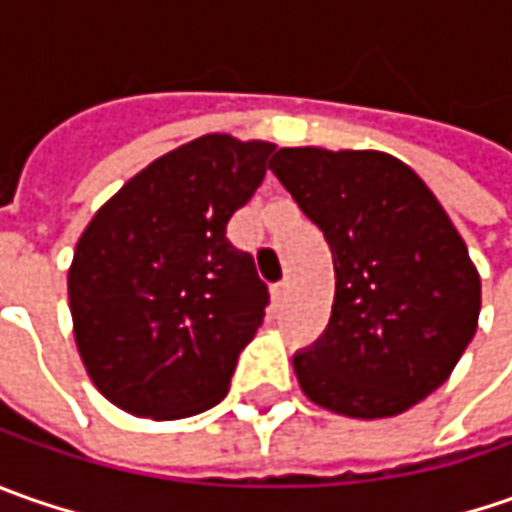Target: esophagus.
<instances>
[{
  "label": "esophagus",
  "instance_id": "34e87169",
  "mask_svg": "<svg viewBox=\"0 0 512 512\" xmlns=\"http://www.w3.org/2000/svg\"><path fill=\"white\" fill-rule=\"evenodd\" d=\"M270 296H273V305L282 307L287 299V282H279V285L270 287Z\"/></svg>",
  "mask_w": 512,
  "mask_h": 512
}]
</instances>
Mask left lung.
<instances>
[{
	"mask_svg": "<svg viewBox=\"0 0 512 512\" xmlns=\"http://www.w3.org/2000/svg\"><path fill=\"white\" fill-rule=\"evenodd\" d=\"M270 170L325 233L336 270L325 333L293 356L305 396L353 419L399 416L447 382L479 325L464 239L390 153L282 148Z\"/></svg>",
	"mask_w": 512,
	"mask_h": 512,
	"instance_id": "1",
	"label": "left lung"
}]
</instances>
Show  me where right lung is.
<instances>
[{
  "instance_id": "right-lung-1",
  "label": "right lung",
  "mask_w": 512,
  "mask_h": 512,
  "mask_svg": "<svg viewBox=\"0 0 512 512\" xmlns=\"http://www.w3.org/2000/svg\"><path fill=\"white\" fill-rule=\"evenodd\" d=\"M270 142L207 133L136 173L85 227L68 270L73 336L99 393L133 416L185 419L225 399L270 302L230 216Z\"/></svg>"
}]
</instances>
